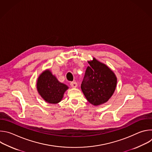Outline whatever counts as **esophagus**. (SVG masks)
<instances>
[{"label": "esophagus", "instance_id": "esophagus-1", "mask_svg": "<svg viewBox=\"0 0 152 152\" xmlns=\"http://www.w3.org/2000/svg\"><path fill=\"white\" fill-rule=\"evenodd\" d=\"M70 85L72 88H76L77 86V84L76 82H72L70 83Z\"/></svg>", "mask_w": 152, "mask_h": 152}]
</instances>
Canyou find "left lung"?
Masks as SVG:
<instances>
[{
    "mask_svg": "<svg viewBox=\"0 0 152 152\" xmlns=\"http://www.w3.org/2000/svg\"><path fill=\"white\" fill-rule=\"evenodd\" d=\"M88 63L90 66L86 69L81 90L89 103L94 106L101 105L113 95L117 78L109 67L95 58Z\"/></svg>",
    "mask_w": 152,
    "mask_h": 152,
    "instance_id": "obj_1",
    "label": "left lung"
}]
</instances>
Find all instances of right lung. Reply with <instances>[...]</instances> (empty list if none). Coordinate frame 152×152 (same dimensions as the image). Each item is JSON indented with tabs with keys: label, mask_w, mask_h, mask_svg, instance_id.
<instances>
[{
	"label": "right lung",
	"mask_w": 152,
	"mask_h": 152,
	"mask_svg": "<svg viewBox=\"0 0 152 152\" xmlns=\"http://www.w3.org/2000/svg\"><path fill=\"white\" fill-rule=\"evenodd\" d=\"M68 89L69 86L60 82L49 69L43 71L38 77L37 90L39 96L47 103H58Z\"/></svg>",
	"instance_id": "add662e5"
}]
</instances>
